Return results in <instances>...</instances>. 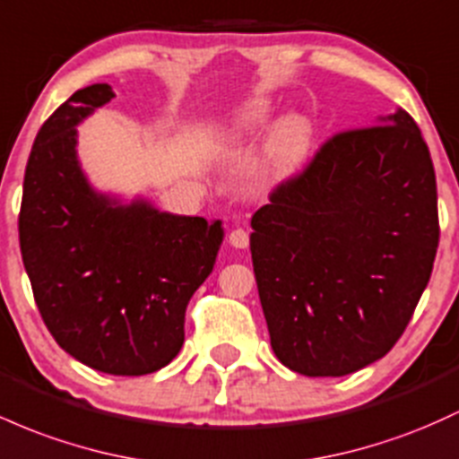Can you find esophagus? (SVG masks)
Returning a JSON list of instances; mask_svg holds the SVG:
<instances>
[{"label": "esophagus", "instance_id": "1", "mask_svg": "<svg viewBox=\"0 0 459 459\" xmlns=\"http://www.w3.org/2000/svg\"><path fill=\"white\" fill-rule=\"evenodd\" d=\"M248 241H250V238H248V233H246L244 229H235V230H230V235H229V244L233 246V248H239V250L248 248Z\"/></svg>", "mask_w": 459, "mask_h": 459}]
</instances>
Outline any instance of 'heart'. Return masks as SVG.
I'll list each match as a JSON object with an SVG mask.
<instances>
[{
  "label": "heart",
  "instance_id": "b5f03b06",
  "mask_svg": "<svg viewBox=\"0 0 459 459\" xmlns=\"http://www.w3.org/2000/svg\"><path fill=\"white\" fill-rule=\"evenodd\" d=\"M272 122V107L256 102L239 115L229 130L233 141L259 137ZM314 145V126L305 115H287L272 126L264 150V163L272 174H287L299 169L309 159Z\"/></svg>",
  "mask_w": 459,
  "mask_h": 459
}]
</instances>
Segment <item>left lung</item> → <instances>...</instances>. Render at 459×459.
I'll list each match as a JSON object with an SVG mask.
<instances>
[{"label": "left lung", "instance_id": "obj_1", "mask_svg": "<svg viewBox=\"0 0 459 459\" xmlns=\"http://www.w3.org/2000/svg\"><path fill=\"white\" fill-rule=\"evenodd\" d=\"M270 344L307 377H344L396 344L440 239L429 148L403 108L337 134L250 220Z\"/></svg>", "mask_w": 459, "mask_h": 459}]
</instances>
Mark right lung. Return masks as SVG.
<instances>
[{
	"mask_svg": "<svg viewBox=\"0 0 459 459\" xmlns=\"http://www.w3.org/2000/svg\"><path fill=\"white\" fill-rule=\"evenodd\" d=\"M113 98L108 84H91L41 126L25 168L19 244L60 349L93 370L139 377L178 355L185 309L213 272L224 229L93 187L78 126Z\"/></svg>",
	"mask_w": 459,
	"mask_h": 459,
	"instance_id": "1",
	"label": "right lung"
}]
</instances>
